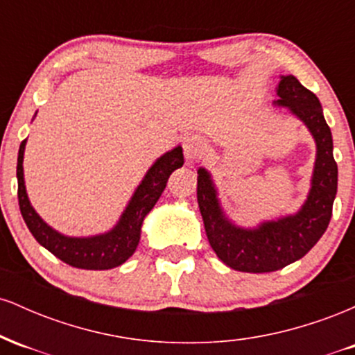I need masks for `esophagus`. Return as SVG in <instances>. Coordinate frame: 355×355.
Instances as JSON below:
<instances>
[{
	"label": "esophagus",
	"instance_id": "obj_1",
	"mask_svg": "<svg viewBox=\"0 0 355 355\" xmlns=\"http://www.w3.org/2000/svg\"><path fill=\"white\" fill-rule=\"evenodd\" d=\"M203 150H205V140L200 135H187L183 138V155L187 164L197 162Z\"/></svg>",
	"mask_w": 355,
	"mask_h": 355
}]
</instances>
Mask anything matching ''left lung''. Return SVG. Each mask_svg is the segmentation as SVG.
Returning a JSON list of instances; mask_svg holds the SVG:
<instances>
[{"mask_svg":"<svg viewBox=\"0 0 355 355\" xmlns=\"http://www.w3.org/2000/svg\"><path fill=\"white\" fill-rule=\"evenodd\" d=\"M274 101L287 107L304 121L317 145L315 165L307 200L297 214L260 223L257 229L234 225L223 214L217 189L205 168H198L197 200L214 252L234 270L263 274L302 259L327 230L337 193V164L332 153V133L320 101L294 75L280 76Z\"/></svg>","mask_w":355,"mask_h":355,"instance_id":"1","label":"left lung"}]
</instances>
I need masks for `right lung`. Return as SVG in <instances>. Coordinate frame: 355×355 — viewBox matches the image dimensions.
Instances as JSON below:
<instances>
[{
  "mask_svg": "<svg viewBox=\"0 0 355 355\" xmlns=\"http://www.w3.org/2000/svg\"><path fill=\"white\" fill-rule=\"evenodd\" d=\"M24 145H26V140H23L19 145L18 165H16L18 202L24 223L40 245L50 250L53 255L58 257L68 266L85 268V270H108V268L121 266L133 255L140 242L141 223L146 214L160 198L173 170L183 165L182 146L162 155L146 172L145 178L133 193L132 200L128 202L120 220L112 230L93 235V237H67L44 223L28 200L23 177Z\"/></svg>",
  "mask_w": 355,
  "mask_h": 355,
  "instance_id": "1",
  "label": "right lung"
}]
</instances>
